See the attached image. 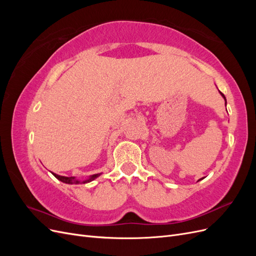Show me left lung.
I'll use <instances>...</instances> for the list:
<instances>
[{
  "instance_id": "8db88e82",
  "label": "left lung",
  "mask_w": 256,
  "mask_h": 256,
  "mask_svg": "<svg viewBox=\"0 0 256 256\" xmlns=\"http://www.w3.org/2000/svg\"><path fill=\"white\" fill-rule=\"evenodd\" d=\"M220 94H221V95H222V97H223V98H224V99H226V96H224V95H223V94H222V92H220Z\"/></svg>"
}]
</instances>
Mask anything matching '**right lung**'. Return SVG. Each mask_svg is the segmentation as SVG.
I'll return each instance as SVG.
<instances>
[{"mask_svg": "<svg viewBox=\"0 0 256 256\" xmlns=\"http://www.w3.org/2000/svg\"><path fill=\"white\" fill-rule=\"evenodd\" d=\"M54 176H56L58 180H60V182H65V184H80V182H82V184H85V182H92V180H94L95 178H97L100 174H95V175H92L88 180H84V182H80V180H76L74 177H66V176H60V175H56V174H54V173H52Z\"/></svg>", "mask_w": 256, "mask_h": 256, "instance_id": "obj_1", "label": "right lung"}]
</instances>
